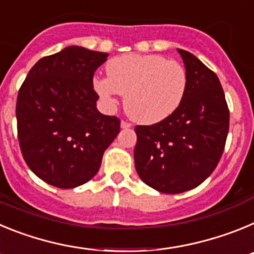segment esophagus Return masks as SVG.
Masks as SVG:
<instances>
[{
    "instance_id": "esophagus-1",
    "label": "esophagus",
    "mask_w": 254,
    "mask_h": 254,
    "mask_svg": "<svg viewBox=\"0 0 254 254\" xmlns=\"http://www.w3.org/2000/svg\"><path fill=\"white\" fill-rule=\"evenodd\" d=\"M121 127H122V128H131L132 123L127 122V121H122V122H121Z\"/></svg>"
}]
</instances>
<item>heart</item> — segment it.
Listing matches in <instances>:
<instances>
[{"instance_id":"1","label":"heart","mask_w":254,"mask_h":254,"mask_svg":"<svg viewBox=\"0 0 254 254\" xmlns=\"http://www.w3.org/2000/svg\"><path fill=\"white\" fill-rule=\"evenodd\" d=\"M108 77L94 80L96 93L108 104L125 96V109L143 125L174 113L187 91V71L179 62L159 55H123L107 64Z\"/></svg>"}]
</instances>
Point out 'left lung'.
Listing matches in <instances>:
<instances>
[{"label":"left lung","instance_id":"left-lung-1","mask_svg":"<svg viewBox=\"0 0 254 254\" xmlns=\"http://www.w3.org/2000/svg\"><path fill=\"white\" fill-rule=\"evenodd\" d=\"M178 53L188 76L181 105L160 122L134 127L137 174L168 194L193 190L211 176L225 149L230 118L216 73L190 52Z\"/></svg>","mask_w":254,"mask_h":254}]
</instances>
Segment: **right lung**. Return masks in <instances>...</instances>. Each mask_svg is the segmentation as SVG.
<instances>
[{
	"label": "right lung",
	"mask_w": 254,
	"mask_h": 254,
	"mask_svg": "<svg viewBox=\"0 0 254 254\" xmlns=\"http://www.w3.org/2000/svg\"><path fill=\"white\" fill-rule=\"evenodd\" d=\"M108 53L67 47L31 67L17 94V138L22 158L42 181L75 188L95 176L121 120L96 109L93 86Z\"/></svg>",
	"instance_id": "add662e5"
}]
</instances>
